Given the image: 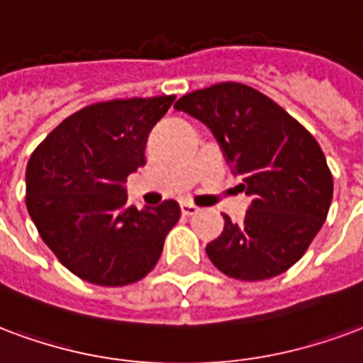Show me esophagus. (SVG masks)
Returning <instances> with one entry per match:
<instances>
[{"label": "esophagus", "instance_id": "1", "mask_svg": "<svg viewBox=\"0 0 363 363\" xmlns=\"http://www.w3.org/2000/svg\"><path fill=\"white\" fill-rule=\"evenodd\" d=\"M181 211H182V216L192 217V216H196V213H198V211H200V209L196 208L194 203L184 202V203H181Z\"/></svg>", "mask_w": 363, "mask_h": 363}]
</instances>
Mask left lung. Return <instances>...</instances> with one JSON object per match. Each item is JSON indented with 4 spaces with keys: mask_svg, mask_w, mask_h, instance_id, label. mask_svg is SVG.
Segmentation results:
<instances>
[{
    "mask_svg": "<svg viewBox=\"0 0 363 363\" xmlns=\"http://www.w3.org/2000/svg\"><path fill=\"white\" fill-rule=\"evenodd\" d=\"M174 109L203 123L252 203L242 223L225 217L206 246L211 264L240 281H264L296 264L327 219L333 177L315 138L273 99L240 82L182 96Z\"/></svg>",
    "mask_w": 363,
    "mask_h": 363,
    "instance_id": "8db88e82",
    "label": "left lung"
}]
</instances>
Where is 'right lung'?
<instances>
[{
  "instance_id": "right-lung-1",
  "label": "right lung",
  "mask_w": 363,
  "mask_h": 363,
  "mask_svg": "<svg viewBox=\"0 0 363 363\" xmlns=\"http://www.w3.org/2000/svg\"><path fill=\"white\" fill-rule=\"evenodd\" d=\"M174 96L101 101L67 117L26 165V209L42 240L82 281L123 286L154 269L181 208L127 206L147 134Z\"/></svg>"
}]
</instances>
